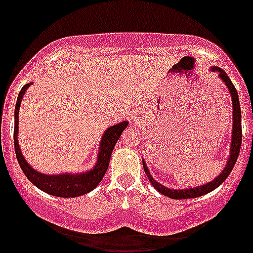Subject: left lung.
Wrapping results in <instances>:
<instances>
[{
  "instance_id": "left-lung-1",
  "label": "left lung",
  "mask_w": 253,
  "mask_h": 253,
  "mask_svg": "<svg viewBox=\"0 0 253 253\" xmlns=\"http://www.w3.org/2000/svg\"><path fill=\"white\" fill-rule=\"evenodd\" d=\"M211 71L219 73V77L222 78V81L227 84L228 90L231 92L232 96V104H233V131H232V146H231V157L228 160L227 166L223 169V172L215 180H213L211 182H208V184L203 185V186L199 187H191V189L186 190H171L167 189L166 186H162L161 184H158L157 181L154 180L153 177L149 173L148 169H147L146 163L143 161V167H144V171H146L147 177L149 178L151 184L153 185V187L156 190H158L162 195L167 196V198L171 199H177V200H181V199H194L198 198V196L205 195V194L213 191L214 189L222 184L223 181L229 176V173L233 169L234 165H236L237 160H238V154H240L241 151V144H242V124H241V106H240V100H238V93H237L236 87L232 84L231 78L228 77L227 73L223 71V69L218 68V67H213Z\"/></svg>"
}]
</instances>
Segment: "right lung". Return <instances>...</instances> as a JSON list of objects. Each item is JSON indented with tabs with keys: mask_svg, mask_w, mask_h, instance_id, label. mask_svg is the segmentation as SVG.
<instances>
[{
	"mask_svg": "<svg viewBox=\"0 0 253 253\" xmlns=\"http://www.w3.org/2000/svg\"><path fill=\"white\" fill-rule=\"evenodd\" d=\"M31 84H25L22 87L19 93L16 101V107H15V128H13V146H15V153L19 161V165L21 167L22 172L25 173L29 181L40 190H43L44 193H48L50 195L59 196V198H76V196L84 195V194L90 193L91 190L95 189L100 184L104 175L106 173L109 162H110L111 153H113L114 146L118 142V139L122 135L123 130L128 126V122H123L120 124H116L105 131L102 137L101 143H100V152L97 157V163L91 171L80 173V175H44L40 172L35 171L33 167H30L26 163L25 158L22 157L21 151L19 148L17 143V129H19V109L21 104L22 95L25 93L26 88Z\"/></svg>",
	"mask_w": 253,
	"mask_h": 253,
	"instance_id": "add662e5",
	"label": "right lung"
}]
</instances>
